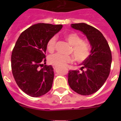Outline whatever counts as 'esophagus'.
I'll list each match as a JSON object with an SVG mask.
<instances>
[{
    "label": "esophagus",
    "mask_w": 121,
    "mask_h": 121,
    "mask_svg": "<svg viewBox=\"0 0 121 121\" xmlns=\"http://www.w3.org/2000/svg\"><path fill=\"white\" fill-rule=\"evenodd\" d=\"M53 68H54L55 70H56V66H55V65H53Z\"/></svg>",
    "instance_id": "34e87169"
}]
</instances>
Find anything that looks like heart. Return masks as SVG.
I'll return each mask as SVG.
<instances>
[{
    "mask_svg": "<svg viewBox=\"0 0 121 121\" xmlns=\"http://www.w3.org/2000/svg\"><path fill=\"white\" fill-rule=\"evenodd\" d=\"M65 38L70 45L72 48L70 53L73 55L75 60L78 63H83L86 61L90 56V47L86 42L83 41V39L77 33H70L65 35ZM56 42V36L51 37L47 43V49L49 52L54 51ZM49 62L53 65L58 67H62L66 64L73 61L72 56H66L60 53H55L50 55L48 58Z\"/></svg>",
    "mask_w": 121,
    "mask_h": 121,
    "instance_id": "1",
    "label": "heart"
}]
</instances>
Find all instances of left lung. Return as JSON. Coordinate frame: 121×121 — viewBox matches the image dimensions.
Listing matches in <instances>:
<instances>
[{
    "instance_id": "left-lung-1",
    "label": "left lung",
    "mask_w": 121,
    "mask_h": 121,
    "mask_svg": "<svg viewBox=\"0 0 121 121\" xmlns=\"http://www.w3.org/2000/svg\"><path fill=\"white\" fill-rule=\"evenodd\" d=\"M71 27L86 36L92 49L88 58L80 64L82 72L69 71L68 84L77 94L89 95L99 90L109 77L112 63L111 49L103 35L95 27L85 23L72 24Z\"/></svg>"
}]
</instances>
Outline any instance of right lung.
<instances>
[{
    "instance_id": "add662e5",
    "label": "right lung",
    "mask_w": 121,
    "mask_h": 121,
    "mask_svg": "<svg viewBox=\"0 0 121 121\" xmlns=\"http://www.w3.org/2000/svg\"><path fill=\"white\" fill-rule=\"evenodd\" d=\"M61 24L38 23L21 34L11 56L13 76L18 86L28 95L38 97L49 92L54 72L51 65H44L47 43L62 28ZM40 66L43 68L40 69Z\"/></svg>"
}]
</instances>
